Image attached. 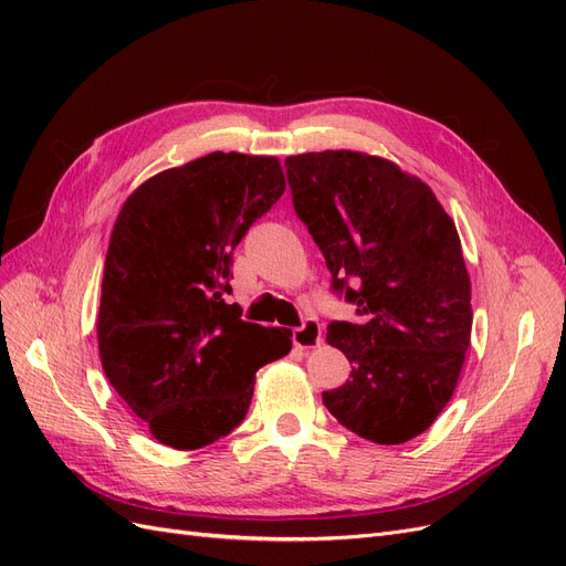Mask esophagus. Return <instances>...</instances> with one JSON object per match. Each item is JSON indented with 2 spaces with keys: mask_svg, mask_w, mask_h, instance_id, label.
<instances>
[{
  "mask_svg": "<svg viewBox=\"0 0 566 566\" xmlns=\"http://www.w3.org/2000/svg\"><path fill=\"white\" fill-rule=\"evenodd\" d=\"M321 323L316 318H306L300 328L293 331V342L300 349H314L321 345Z\"/></svg>",
  "mask_w": 566,
  "mask_h": 566,
  "instance_id": "34e87169",
  "label": "esophagus"
}]
</instances>
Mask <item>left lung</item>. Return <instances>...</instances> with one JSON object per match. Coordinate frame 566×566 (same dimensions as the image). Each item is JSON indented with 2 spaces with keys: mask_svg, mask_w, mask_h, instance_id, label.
<instances>
[{
  "mask_svg": "<svg viewBox=\"0 0 566 566\" xmlns=\"http://www.w3.org/2000/svg\"><path fill=\"white\" fill-rule=\"evenodd\" d=\"M285 167L295 212L358 314L328 325L352 373L323 403L368 441L413 439L451 401L470 347L472 287L453 219L430 186L380 156L302 153Z\"/></svg>",
  "mask_w": 566,
  "mask_h": 566,
  "instance_id": "left-lung-1",
  "label": "left lung"
}]
</instances>
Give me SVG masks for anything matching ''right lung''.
Listing matches in <instances>:
<instances>
[{"label": "right lung", "instance_id": "1", "mask_svg": "<svg viewBox=\"0 0 566 566\" xmlns=\"http://www.w3.org/2000/svg\"><path fill=\"white\" fill-rule=\"evenodd\" d=\"M285 191L279 158L210 156L165 169L119 210L101 281V366L165 447L202 449L243 422L254 373L293 349L227 304L233 248Z\"/></svg>", "mask_w": 566, "mask_h": 566}]
</instances>
